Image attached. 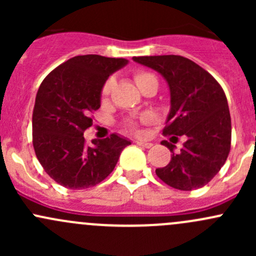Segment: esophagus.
Instances as JSON below:
<instances>
[{"mask_svg": "<svg viewBox=\"0 0 256 256\" xmlns=\"http://www.w3.org/2000/svg\"><path fill=\"white\" fill-rule=\"evenodd\" d=\"M136 144H138V146L144 147V148H150V147H152L151 142H142V141H136Z\"/></svg>", "mask_w": 256, "mask_h": 256, "instance_id": "obj_1", "label": "esophagus"}]
</instances>
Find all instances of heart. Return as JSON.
Listing matches in <instances>:
<instances>
[{
  "mask_svg": "<svg viewBox=\"0 0 256 256\" xmlns=\"http://www.w3.org/2000/svg\"><path fill=\"white\" fill-rule=\"evenodd\" d=\"M134 79H135L136 84H138V86L140 88V89H142L144 85H147L148 82H157L156 76H154V74L148 73V72H144V70H138L135 73V76H134ZM112 80L109 79L106 80V82H104V85H102V100H106L108 98H109L110 92H112ZM141 120L144 121H148L150 120V116L144 115L141 118ZM125 126L128 128V130L131 131H138V122L134 120H128L125 122Z\"/></svg>",
  "mask_w": 256,
  "mask_h": 256,
  "instance_id": "b5f03b06",
  "label": "heart"
}]
</instances>
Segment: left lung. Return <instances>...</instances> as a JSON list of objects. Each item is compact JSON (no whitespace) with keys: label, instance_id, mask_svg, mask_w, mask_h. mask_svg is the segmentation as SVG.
Segmentation results:
<instances>
[{"label":"left lung","instance_id":"1","mask_svg":"<svg viewBox=\"0 0 256 256\" xmlns=\"http://www.w3.org/2000/svg\"><path fill=\"white\" fill-rule=\"evenodd\" d=\"M134 60L158 72L168 82L171 110L164 136H183L182 150L162 141L172 152L167 166L156 170L166 184L180 190L203 187L228 158L232 120L223 88L206 69L180 56H134Z\"/></svg>","mask_w":256,"mask_h":256}]
</instances>
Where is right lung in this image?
Masks as SVG:
<instances>
[{
	"instance_id": "right-lung-1",
	"label": "right lung",
	"mask_w": 256,
	"mask_h": 256,
	"mask_svg": "<svg viewBox=\"0 0 256 256\" xmlns=\"http://www.w3.org/2000/svg\"><path fill=\"white\" fill-rule=\"evenodd\" d=\"M126 64L124 58L76 56L56 66L40 84L32 116L33 147L48 176L63 187L96 186L112 174L121 151L131 144L112 134L88 146L82 136L100 108L104 82Z\"/></svg>"
}]
</instances>
